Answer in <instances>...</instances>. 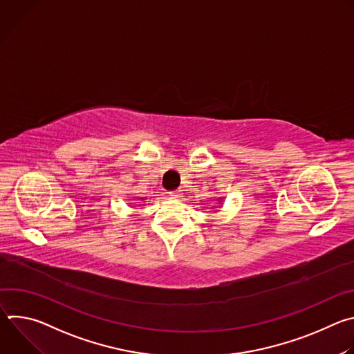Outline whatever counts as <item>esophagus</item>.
Segmentation results:
<instances>
[{"label":"esophagus","mask_w":354,"mask_h":354,"mask_svg":"<svg viewBox=\"0 0 354 354\" xmlns=\"http://www.w3.org/2000/svg\"><path fill=\"white\" fill-rule=\"evenodd\" d=\"M169 196L174 197V198H179V197H182V192L180 190H174V192H169Z\"/></svg>","instance_id":"1"}]
</instances>
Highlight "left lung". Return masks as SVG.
<instances>
[{
    "instance_id": "left-lung-1",
    "label": "left lung",
    "mask_w": 354,
    "mask_h": 354,
    "mask_svg": "<svg viewBox=\"0 0 354 354\" xmlns=\"http://www.w3.org/2000/svg\"><path fill=\"white\" fill-rule=\"evenodd\" d=\"M218 201H221V198H220V200H218Z\"/></svg>"
}]
</instances>
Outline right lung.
Segmentation results:
<instances>
[{"label":"right lung","instance_id":"obj_1","mask_svg":"<svg viewBox=\"0 0 354 354\" xmlns=\"http://www.w3.org/2000/svg\"><path fill=\"white\" fill-rule=\"evenodd\" d=\"M134 198H137V200H141V201H144V200H145V197H134Z\"/></svg>","mask_w":354,"mask_h":354}]
</instances>
